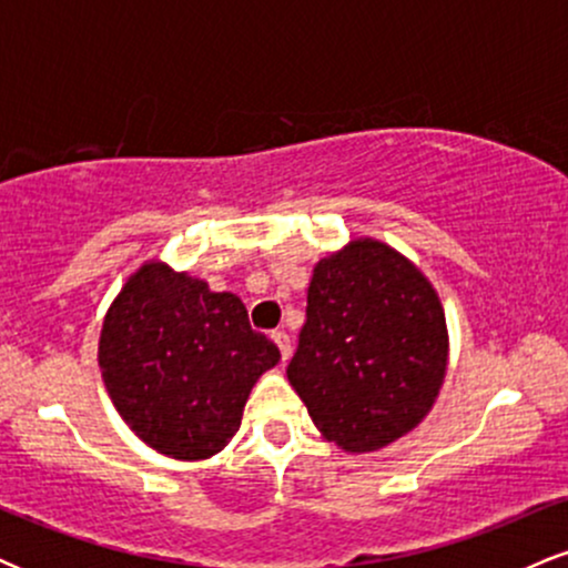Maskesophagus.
<instances>
[{"label":"esophagus","instance_id":"obj_1","mask_svg":"<svg viewBox=\"0 0 568 568\" xmlns=\"http://www.w3.org/2000/svg\"><path fill=\"white\" fill-rule=\"evenodd\" d=\"M272 338H275V344L280 347V355H283V361H288L291 352H293V344H291V336L285 334V331H275L272 334Z\"/></svg>","mask_w":568,"mask_h":568}]
</instances>
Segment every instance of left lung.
Returning a JSON list of instances; mask_svg holds the SVG:
<instances>
[{"instance_id": "obj_1", "label": "left lung", "mask_w": 568, "mask_h": 568, "mask_svg": "<svg viewBox=\"0 0 568 568\" xmlns=\"http://www.w3.org/2000/svg\"><path fill=\"white\" fill-rule=\"evenodd\" d=\"M448 368L438 291L410 258L374 237L321 258L288 382L321 435L371 454L419 427Z\"/></svg>"}]
</instances>
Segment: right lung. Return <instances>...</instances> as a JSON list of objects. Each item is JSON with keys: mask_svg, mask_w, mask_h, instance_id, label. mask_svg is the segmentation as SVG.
Returning <instances> with one entry per match:
<instances>
[{"mask_svg": "<svg viewBox=\"0 0 568 568\" xmlns=\"http://www.w3.org/2000/svg\"><path fill=\"white\" fill-rule=\"evenodd\" d=\"M280 349L234 293L149 258L103 315L98 368L116 414L158 454L211 459L234 438L253 384Z\"/></svg>", "mask_w": 568, "mask_h": 568, "instance_id": "right-lung-1", "label": "right lung"}]
</instances>
